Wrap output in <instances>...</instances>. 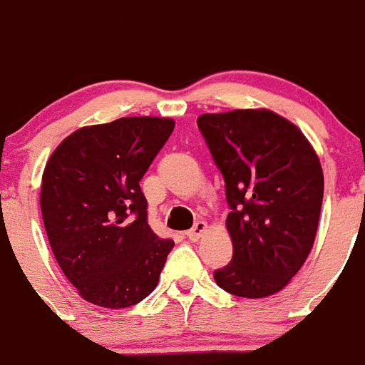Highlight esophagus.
<instances>
[{
	"label": "esophagus",
	"mask_w": 365,
	"mask_h": 365,
	"mask_svg": "<svg viewBox=\"0 0 365 365\" xmlns=\"http://www.w3.org/2000/svg\"><path fill=\"white\" fill-rule=\"evenodd\" d=\"M208 230V225H206L205 221H197L195 225H193L192 228H190L188 232H186V235H188V240L190 241H197L199 237H201L205 232Z\"/></svg>",
	"instance_id": "esophagus-1"
}]
</instances>
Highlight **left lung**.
<instances>
[{
  "mask_svg": "<svg viewBox=\"0 0 365 365\" xmlns=\"http://www.w3.org/2000/svg\"><path fill=\"white\" fill-rule=\"evenodd\" d=\"M197 125L225 177L234 256L221 289L267 298L289 285L314 245L324 172L298 125L270 109L205 113Z\"/></svg>",
  "mask_w": 365,
  "mask_h": 365,
  "instance_id": "1",
  "label": "left lung"
}]
</instances>
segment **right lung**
<instances>
[{
	"label": "right lung",
	"instance_id": "add662e5",
	"mask_svg": "<svg viewBox=\"0 0 365 365\" xmlns=\"http://www.w3.org/2000/svg\"><path fill=\"white\" fill-rule=\"evenodd\" d=\"M173 128L166 117L86 125L63 138L45 164V232L60 269L93 305L125 309L159 283L175 243L148 225L140 179Z\"/></svg>",
	"mask_w": 365,
	"mask_h": 365
}]
</instances>
